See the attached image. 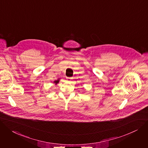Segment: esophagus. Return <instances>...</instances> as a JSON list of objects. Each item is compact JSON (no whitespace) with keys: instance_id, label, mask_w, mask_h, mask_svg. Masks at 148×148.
Segmentation results:
<instances>
[{"instance_id":"obj_1","label":"esophagus","mask_w":148,"mask_h":148,"mask_svg":"<svg viewBox=\"0 0 148 148\" xmlns=\"http://www.w3.org/2000/svg\"><path fill=\"white\" fill-rule=\"evenodd\" d=\"M66 79H67V80H69V81H71L72 78L71 77H66Z\"/></svg>"}]
</instances>
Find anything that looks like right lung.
<instances>
[{"mask_svg": "<svg viewBox=\"0 0 148 148\" xmlns=\"http://www.w3.org/2000/svg\"><path fill=\"white\" fill-rule=\"evenodd\" d=\"M58 82H59V79H58V80H57V81H55V82H54V83H55L56 84H57Z\"/></svg>", "mask_w": 148, "mask_h": 148, "instance_id": "1", "label": "right lung"}]
</instances>
